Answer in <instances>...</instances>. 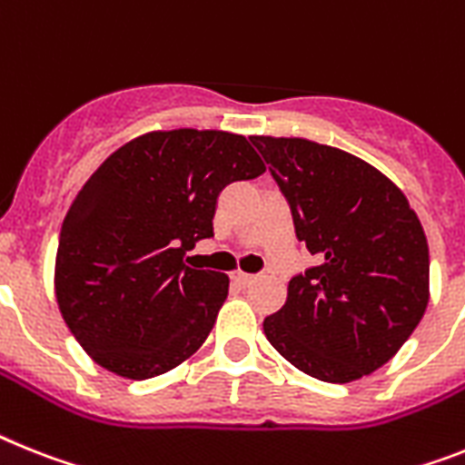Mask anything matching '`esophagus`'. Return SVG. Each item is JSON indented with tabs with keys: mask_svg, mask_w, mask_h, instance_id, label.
<instances>
[{
	"mask_svg": "<svg viewBox=\"0 0 465 465\" xmlns=\"http://www.w3.org/2000/svg\"><path fill=\"white\" fill-rule=\"evenodd\" d=\"M232 281H233V283H236V286L245 288V286H251L252 281H255V276H252V274H245V272H233Z\"/></svg>",
	"mask_w": 465,
	"mask_h": 465,
	"instance_id": "34e87169",
	"label": "esophagus"
}]
</instances>
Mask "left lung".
Instances as JSON below:
<instances>
[{
	"instance_id": "1",
	"label": "left lung",
	"mask_w": 465,
	"mask_h": 465,
	"mask_svg": "<svg viewBox=\"0 0 465 465\" xmlns=\"http://www.w3.org/2000/svg\"><path fill=\"white\" fill-rule=\"evenodd\" d=\"M286 198L295 236L319 262L288 283L264 335L326 383L369 376L395 357L428 307L430 257L407 196L364 160L307 142L251 136Z\"/></svg>"
}]
</instances>
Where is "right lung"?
Returning a JSON list of instances; mask_svg holds the SVG:
<instances>
[{"mask_svg": "<svg viewBox=\"0 0 465 465\" xmlns=\"http://www.w3.org/2000/svg\"><path fill=\"white\" fill-rule=\"evenodd\" d=\"M264 173L241 134L151 132L87 179L65 214L56 300L70 333L108 371L146 381L179 366L213 331L229 276L189 269L210 239L222 189Z\"/></svg>", "mask_w": 465, "mask_h": 465, "instance_id": "1", "label": "right lung"}]
</instances>
